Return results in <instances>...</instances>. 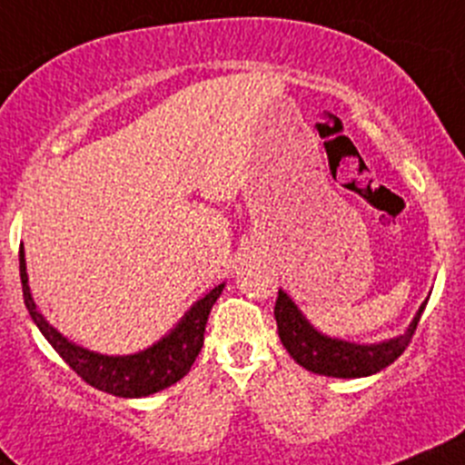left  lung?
Masks as SVG:
<instances>
[{
    "instance_id": "obj_1",
    "label": "left lung",
    "mask_w": 465,
    "mask_h": 465,
    "mask_svg": "<svg viewBox=\"0 0 465 465\" xmlns=\"http://www.w3.org/2000/svg\"><path fill=\"white\" fill-rule=\"evenodd\" d=\"M424 306H427V302L418 308L404 333L372 344L349 342V340L320 333L306 320V315L299 311V306L292 302V296L285 290H278L273 317H276L282 347L302 368H306L308 372L324 374V377L358 379L381 372L383 368H388L404 353L415 329H418Z\"/></svg>"
}]
</instances>
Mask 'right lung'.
Segmentation results:
<instances>
[{"instance_id":"obj_1","label":"right lung","mask_w":465,"mask_h":465,"mask_svg":"<svg viewBox=\"0 0 465 465\" xmlns=\"http://www.w3.org/2000/svg\"><path fill=\"white\" fill-rule=\"evenodd\" d=\"M20 281L26 311H29L38 331L45 335L47 342L54 347V351L93 388L109 392V395L127 397V400L154 395V392L178 383L192 370L193 361L203 347L207 317H210L212 306L225 287V282H221L205 296H201L184 312L183 320L150 347L136 353H125V356H109V353H97L82 347V344H74L43 317L34 296H31L25 246H20Z\"/></svg>"}]
</instances>
